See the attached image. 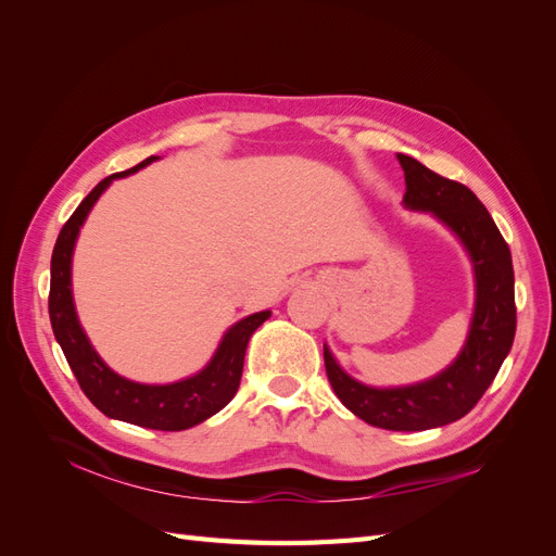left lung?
<instances>
[{"instance_id":"obj_1","label":"left lung","mask_w":556,"mask_h":556,"mask_svg":"<svg viewBox=\"0 0 556 556\" xmlns=\"http://www.w3.org/2000/svg\"><path fill=\"white\" fill-rule=\"evenodd\" d=\"M406 176L403 206L433 213L462 241L476 274V311L466 343L445 371L406 387H368L350 378L325 345L336 396L364 422L390 431H425L457 422L476 406L508 357L517 327L510 248L490 211L466 185L443 178L408 155H396Z\"/></svg>"}]
</instances>
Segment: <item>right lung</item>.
Masks as SVG:
<instances>
[{"mask_svg": "<svg viewBox=\"0 0 556 556\" xmlns=\"http://www.w3.org/2000/svg\"><path fill=\"white\" fill-rule=\"evenodd\" d=\"M157 160L155 155L143 160L134 169L113 174L104 178L97 188L80 201L78 208L70 220L64 223L60 237L53 248V260H50V294H48V313L50 325H53L55 339L70 362L72 371L80 384V390L102 410L106 417L121 419V422L139 425L146 429L157 431H182L199 422H204L217 410H223L239 390L243 359L250 336L271 317V311L252 313L237 325L229 327L217 345L213 359L201 368L197 376L172 384H143L134 382L115 371L102 362L94 348L90 345L86 331H83L78 315L74 308L72 294V255L78 239V231L86 223L88 213L92 211L94 201L115 178H125L141 166Z\"/></svg>", "mask_w": 556, "mask_h": 556, "instance_id": "add662e5", "label": "right lung"}]
</instances>
